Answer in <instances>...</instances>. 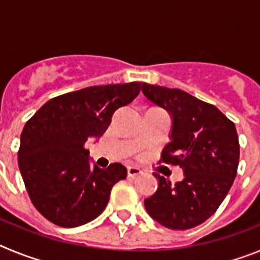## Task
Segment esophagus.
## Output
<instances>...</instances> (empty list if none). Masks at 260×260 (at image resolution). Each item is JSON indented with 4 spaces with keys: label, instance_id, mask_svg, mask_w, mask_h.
I'll return each mask as SVG.
<instances>
[{
    "label": "esophagus",
    "instance_id": "34e87169",
    "mask_svg": "<svg viewBox=\"0 0 260 260\" xmlns=\"http://www.w3.org/2000/svg\"><path fill=\"white\" fill-rule=\"evenodd\" d=\"M139 174H142V171L139 169V168L137 167L127 168V177H130V178H135V177H138Z\"/></svg>",
    "mask_w": 260,
    "mask_h": 260
}]
</instances>
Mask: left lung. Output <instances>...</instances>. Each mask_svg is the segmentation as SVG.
Segmentation results:
<instances>
[{
  "instance_id": "8db88e82",
  "label": "left lung",
  "mask_w": 260,
  "mask_h": 260,
  "mask_svg": "<svg viewBox=\"0 0 260 260\" xmlns=\"http://www.w3.org/2000/svg\"><path fill=\"white\" fill-rule=\"evenodd\" d=\"M142 92L173 121L160 161L178 165L185 174L172 185L155 173L158 187L144 199V207L165 228H194L216 212L233 185L240 161L236 126L215 105L182 89L143 83Z\"/></svg>"
}]
</instances>
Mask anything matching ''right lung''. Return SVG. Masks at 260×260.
Masks as SVG:
<instances>
[{"mask_svg": "<svg viewBox=\"0 0 260 260\" xmlns=\"http://www.w3.org/2000/svg\"><path fill=\"white\" fill-rule=\"evenodd\" d=\"M139 91V82L87 87L50 99L27 121L18 165L32 204L45 219L75 228L105 210L110 190L127 169L119 162L92 167L84 144L102 137L114 112Z\"/></svg>", "mask_w": 260, "mask_h": 260, "instance_id": "1", "label": "right lung"}]
</instances>
